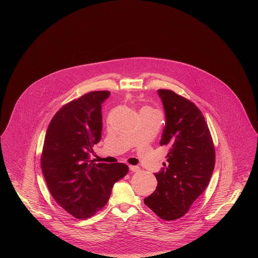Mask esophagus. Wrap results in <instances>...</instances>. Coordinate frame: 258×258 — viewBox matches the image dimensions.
Returning a JSON list of instances; mask_svg holds the SVG:
<instances>
[{
	"label": "esophagus",
	"mask_w": 258,
	"mask_h": 258,
	"mask_svg": "<svg viewBox=\"0 0 258 258\" xmlns=\"http://www.w3.org/2000/svg\"><path fill=\"white\" fill-rule=\"evenodd\" d=\"M128 168H130V170H131V171H140V167H139V166H135V165H128Z\"/></svg>",
	"instance_id": "esophagus-1"
}]
</instances>
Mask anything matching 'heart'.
Returning <instances> with one entry per match:
<instances>
[{"label":"heart","mask_w":258,"mask_h":258,"mask_svg":"<svg viewBox=\"0 0 258 258\" xmlns=\"http://www.w3.org/2000/svg\"><path fill=\"white\" fill-rule=\"evenodd\" d=\"M143 109H149V110H152L151 108H148V107H146V108H143Z\"/></svg>","instance_id":"heart-1"}]
</instances>
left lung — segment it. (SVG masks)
Masks as SVG:
<instances>
[{"label": "left lung", "instance_id": "1", "mask_svg": "<svg viewBox=\"0 0 258 258\" xmlns=\"http://www.w3.org/2000/svg\"><path fill=\"white\" fill-rule=\"evenodd\" d=\"M166 123L160 146H167V163L155 176L156 190L144 203L165 221L184 216L207 187L215 167V148L202 112L170 90L158 91Z\"/></svg>", "mask_w": 258, "mask_h": 258}]
</instances>
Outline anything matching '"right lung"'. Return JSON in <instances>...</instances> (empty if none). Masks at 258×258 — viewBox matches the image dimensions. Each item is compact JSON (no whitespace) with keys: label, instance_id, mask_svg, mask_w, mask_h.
<instances>
[{"label":"right lung","instance_id":"right-lung-1","mask_svg":"<svg viewBox=\"0 0 258 258\" xmlns=\"http://www.w3.org/2000/svg\"><path fill=\"white\" fill-rule=\"evenodd\" d=\"M108 91L90 92L67 103L51 120L41 154V170L56 202L76 219L104 207L114 184L128 172L124 163L89 160L102 130L101 104Z\"/></svg>","mask_w":258,"mask_h":258}]
</instances>
